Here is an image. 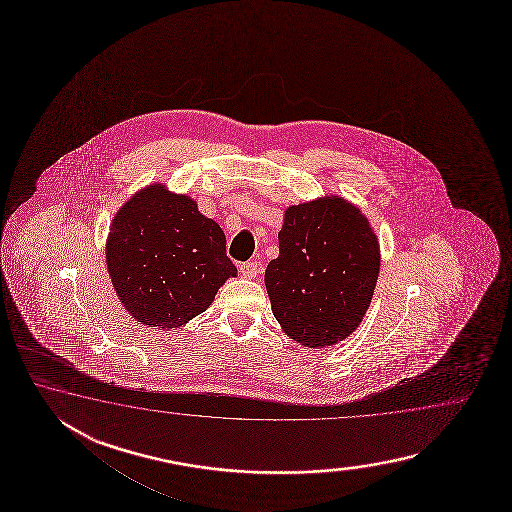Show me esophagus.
<instances>
[{"label": "esophagus", "mask_w": 512, "mask_h": 512, "mask_svg": "<svg viewBox=\"0 0 512 512\" xmlns=\"http://www.w3.org/2000/svg\"><path fill=\"white\" fill-rule=\"evenodd\" d=\"M260 272L261 267L258 261H245L240 265V274L243 278H256Z\"/></svg>", "instance_id": "1"}]
</instances>
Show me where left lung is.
<instances>
[{
    "label": "left lung",
    "instance_id": "obj_1",
    "mask_svg": "<svg viewBox=\"0 0 512 512\" xmlns=\"http://www.w3.org/2000/svg\"><path fill=\"white\" fill-rule=\"evenodd\" d=\"M265 287L283 331L307 348L348 338L366 315L381 267L370 221L342 197L285 210Z\"/></svg>",
    "mask_w": 512,
    "mask_h": 512
}]
</instances>
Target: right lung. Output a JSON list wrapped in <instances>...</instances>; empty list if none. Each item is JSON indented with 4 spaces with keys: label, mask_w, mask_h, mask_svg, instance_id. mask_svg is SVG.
<instances>
[{
    "label": "right lung",
    "mask_w": 512,
    "mask_h": 512,
    "mask_svg": "<svg viewBox=\"0 0 512 512\" xmlns=\"http://www.w3.org/2000/svg\"><path fill=\"white\" fill-rule=\"evenodd\" d=\"M106 261L126 311L161 329L207 311L219 287L238 274L218 223L164 185L146 186L115 214Z\"/></svg>",
    "instance_id": "1"
}]
</instances>
